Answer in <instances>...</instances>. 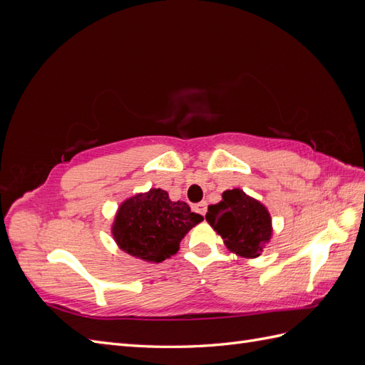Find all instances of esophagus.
<instances>
[{
	"mask_svg": "<svg viewBox=\"0 0 365 365\" xmlns=\"http://www.w3.org/2000/svg\"><path fill=\"white\" fill-rule=\"evenodd\" d=\"M195 210H196L197 213L204 216V215H205V212H207V202H200V204H196V205H195Z\"/></svg>",
	"mask_w": 365,
	"mask_h": 365,
	"instance_id": "34e87169",
	"label": "esophagus"
}]
</instances>
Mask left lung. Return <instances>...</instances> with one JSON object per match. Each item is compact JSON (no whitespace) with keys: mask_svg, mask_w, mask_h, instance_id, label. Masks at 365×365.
Listing matches in <instances>:
<instances>
[{"mask_svg":"<svg viewBox=\"0 0 365 365\" xmlns=\"http://www.w3.org/2000/svg\"><path fill=\"white\" fill-rule=\"evenodd\" d=\"M205 220L228 251L244 259L259 257L274 233L268 208L242 189L225 190L222 200L208 205Z\"/></svg>","mask_w":365,"mask_h":365,"instance_id":"left-lung-1","label":"left lung"}]
</instances>
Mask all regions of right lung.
I'll return each instance as SVG.
<instances>
[{"mask_svg": "<svg viewBox=\"0 0 365 365\" xmlns=\"http://www.w3.org/2000/svg\"><path fill=\"white\" fill-rule=\"evenodd\" d=\"M202 219L184 201H172L165 190L150 189L126 197L118 205L111 235L129 256L160 263L178 252L184 236Z\"/></svg>", "mask_w": 365, "mask_h": 365, "instance_id": "1", "label": "right lung"}]
</instances>
